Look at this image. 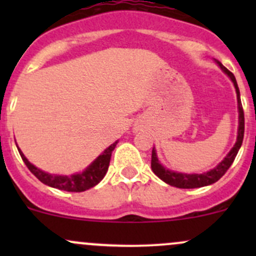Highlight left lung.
Returning a JSON list of instances; mask_svg holds the SVG:
<instances>
[{"mask_svg": "<svg viewBox=\"0 0 256 256\" xmlns=\"http://www.w3.org/2000/svg\"><path fill=\"white\" fill-rule=\"evenodd\" d=\"M216 64L220 66L222 70L226 74V76L230 78L233 82L234 88H236V100H238V112H239V126H238V136H236V142L232 147V150L229 151V154H226L223 158V161L219 162L214 168L209 170V171L204 172V174H182V172H176L171 171V170L166 168L161 164V162L158 161V157H157L156 150L154 147L152 148V157H151V168L154 171V174H156L160 180H162L164 182H166L167 184L174 186L177 188H200L204 187V186H209L216 183V180H220V177H223V174L228 171L229 167L232 166L233 161L236 160L238 151L242 144V138H244V112H242V102H240V92L238 84H236V76H233V73L228 70L220 62L216 60Z\"/></svg>", "mask_w": 256, "mask_h": 256, "instance_id": "left-lung-1", "label": "left lung"}]
</instances>
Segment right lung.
Returning <instances> with one entry per match:
<instances>
[{
	"mask_svg": "<svg viewBox=\"0 0 256 256\" xmlns=\"http://www.w3.org/2000/svg\"><path fill=\"white\" fill-rule=\"evenodd\" d=\"M116 144H118V141H115L106 150H104V152L99 157H96L95 161L92 162L84 171L80 172V174H70V176L52 174H48V172L42 171V170H40L38 167H36L34 164H32L28 161L27 157L20 150V147L17 146V148L20 157H22L23 162L28 167V170L42 183L49 186V187L56 188V190H66V192H84V190L96 186L105 177L108 168H109L112 154L114 148L116 147Z\"/></svg>",
	"mask_w": 256,
	"mask_h": 256,
	"instance_id": "right-lung-1",
	"label": "right lung"
}]
</instances>
